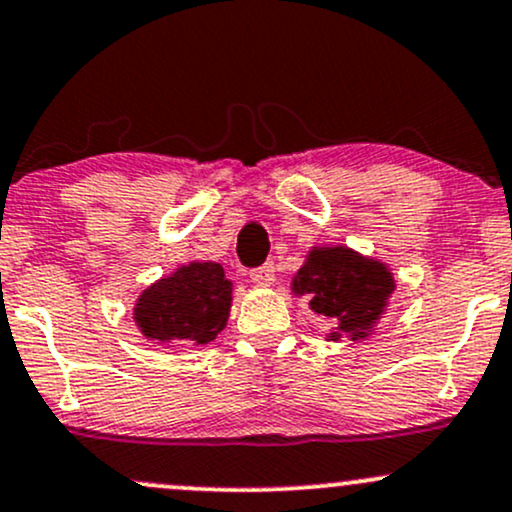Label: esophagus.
<instances>
[{"instance_id": "34e87169", "label": "esophagus", "mask_w": 512, "mask_h": 512, "mask_svg": "<svg viewBox=\"0 0 512 512\" xmlns=\"http://www.w3.org/2000/svg\"><path fill=\"white\" fill-rule=\"evenodd\" d=\"M250 281L257 286H269L274 281V267L272 264H262V267L252 269Z\"/></svg>"}]
</instances>
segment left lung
<instances>
[{"mask_svg":"<svg viewBox=\"0 0 512 512\" xmlns=\"http://www.w3.org/2000/svg\"><path fill=\"white\" fill-rule=\"evenodd\" d=\"M291 291L308 298L310 310L330 320V339H366L385 315L395 276L383 262L334 245L313 248L293 276Z\"/></svg>","mask_w":512,"mask_h":512,"instance_id":"left-lung-1","label":"left lung"}]
</instances>
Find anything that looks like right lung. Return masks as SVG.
Instances as JSON below:
<instances>
[{
	"label": "right lung",
	"instance_id": "1",
	"mask_svg": "<svg viewBox=\"0 0 512 512\" xmlns=\"http://www.w3.org/2000/svg\"><path fill=\"white\" fill-rule=\"evenodd\" d=\"M231 291L233 284L221 264H182L142 291L134 305V322L151 342L209 344L226 327Z\"/></svg>",
	"mask_w": 512,
	"mask_h": 512
}]
</instances>
